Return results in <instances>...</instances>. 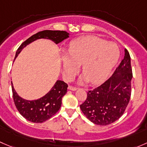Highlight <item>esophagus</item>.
Instances as JSON below:
<instances>
[{
  "label": "esophagus",
  "mask_w": 147,
  "mask_h": 147,
  "mask_svg": "<svg viewBox=\"0 0 147 147\" xmlns=\"http://www.w3.org/2000/svg\"><path fill=\"white\" fill-rule=\"evenodd\" d=\"M68 89H69V90H72V91H75V90H77V87H73V86H69V87H68Z\"/></svg>",
  "instance_id": "esophagus-1"
}]
</instances>
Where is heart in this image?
I'll return each instance as SVG.
<instances>
[{
    "instance_id": "b5f03b06",
    "label": "heart",
    "mask_w": 147,
    "mask_h": 147,
    "mask_svg": "<svg viewBox=\"0 0 147 147\" xmlns=\"http://www.w3.org/2000/svg\"><path fill=\"white\" fill-rule=\"evenodd\" d=\"M119 57V47L114 42L96 36L83 37L72 41L68 53L63 54V74L70 80L82 65L84 74L80 81L97 84L109 75Z\"/></svg>"
}]
</instances>
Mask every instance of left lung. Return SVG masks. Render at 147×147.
Wrapping results in <instances>:
<instances>
[{
  "label": "left lung",
  "mask_w": 147,
  "mask_h": 147,
  "mask_svg": "<svg viewBox=\"0 0 147 147\" xmlns=\"http://www.w3.org/2000/svg\"><path fill=\"white\" fill-rule=\"evenodd\" d=\"M124 57L113 75L97 88L87 92L80 109L94 124L106 126L119 119L124 114L131 92L132 69L127 49Z\"/></svg>",
  "instance_id": "left-lung-1"
}]
</instances>
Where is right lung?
Here are the masks:
<instances>
[{"label": "right lung", "mask_w": 147, "mask_h": 147, "mask_svg": "<svg viewBox=\"0 0 147 147\" xmlns=\"http://www.w3.org/2000/svg\"><path fill=\"white\" fill-rule=\"evenodd\" d=\"M67 38H69V33L66 31L47 30L37 32L20 45L16 52L15 59L23 48L36 40L40 38L50 39L55 43L58 44ZM11 85L13 100L17 109L23 117L34 123L45 121L58 112L62 105V98L67 93L68 87L67 84L63 81L57 80L53 88L45 96L38 100L30 101L21 98L17 94L12 82Z\"/></svg>", "instance_id": "1"}]
</instances>
